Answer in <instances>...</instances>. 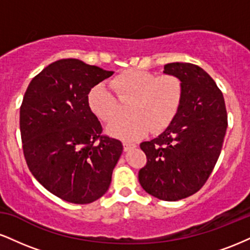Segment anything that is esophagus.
Here are the masks:
<instances>
[{"label":"esophagus","mask_w":250,"mask_h":250,"mask_svg":"<svg viewBox=\"0 0 250 250\" xmlns=\"http://www.w3.org/2000/svg\"><path fill=\"white\" fill-rule=\"evenodd\" d=\"M134 148H136V145H135V143L123 142V149H125V151H129Z\"/></svg>","instance_id":"34e87169"}]
</instances>
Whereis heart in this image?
<instances>
[{
    "instance_id": "obj_1",
    "label": "heart",
    "mask_w": 250,
    "mask_h": 250,
    "mask_svg": "<svg viewBox=\"0 0 250 250\" xmlns=\"http://www.w3.org/2000/svg\"><path fill=\"white\" fill-rule=\"evenodd\" d=\"M110 87L120 102H129L130 117L114 122L108 134L125 141H134L148 134L160 133L173 122L183 97V84L175 75L156 76L139 69L125 70L114 77ZM88 104L103 122L119 116V102L104 83H99L88 94Z\"/></svg>"
}]
</instances>
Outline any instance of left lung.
Masks as SVG:
<instances>
[{"label":"left lung","mask_w":250,"mask_h":250,"mask_svg":"<svg viewBox=\"0 0 250 250\" xmlns=\"http://www.w3.org/2000/svg\"><path fill=\"white\" fill-rule=\"evenodd\" d=\"M163 73L180 77L183 97L167 129L140 147L147 165L139 171L142 188L163 201H179L199 191L219 159L227 125L225 99L199 65L174 62Z\"/></svg>","instance_id":"left-lung-1"}]
</instances>
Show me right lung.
Returning <instances> with one entry per match:
<instances>
[{"label": "right lung", "instance_id": "add662e5", "mask_svg": "<svg viewBox=\"0 0 250 250\" xmlns=\"http://www.w3.org/2000/svg\"><path fill=\"white\" fill-rule=\"evenodd\" d=\"M114 71L63 59L31 80L20 109L23 153L34 177L51 194L76 205L103 196L123 146L101 136L88 104L94 85Z\"/></svg>", "mask_w": 250, "mask_h": 250}]
</instances>
